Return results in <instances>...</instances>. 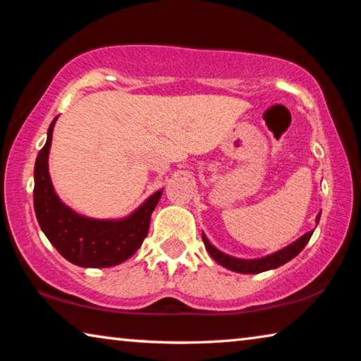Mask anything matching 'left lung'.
I'll return each mask as SVG.
<instances>
[{
  "mask_svg": "<svg viewBox=\"0 0 361 361\" xmlns=\"http://www.w3.org/2000/svg\"><path fill=\"white\" fill-rule=\"evenodd\" d=\"M320 221V213L317 215V223ZM314 231H309L307 234H304L301 239H298L296 242H293L291 245H288L283 250H280L277 253H272L266 256V258H259V259H239V258H232L229 255H224L216 250L215 247L212 245L209 242V239L202 234V240L205 243L207 252L210 253V256L219 264L231 269V271L240 272V274H259L269 271V269H276L279 266H283L285 262H288L290 259L295 258L298 253H301V250L307 245V242L312 237Z\"/></svg>",
  "mask_w": 361,
  "mask_h": 361,
  "instance_id": "obj_1",
  "label": "left lung"
}]
</instances>
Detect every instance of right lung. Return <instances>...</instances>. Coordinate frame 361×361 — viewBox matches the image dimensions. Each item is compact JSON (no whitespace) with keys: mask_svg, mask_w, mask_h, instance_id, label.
I'll return each instance as SVG.
<instances>
[{"mask_svg":"<svg viewBox=\"0 0 361 361\" xmlns=\"http://www.w3.org/2000/svg\"><path fill=\"white\" fill-rule=\"evenodd\" d=\"M57 118L47 130V142L35 164L33 202L38 223L49 242L65 259L81 267H111L129 259L148 235L151 213L162 191L152 194L138 210L126 219L108 221L78 215L54 191L47 169L49 148Z\"/></svg>","mask_w":361,"mask_h":361,"instance_id":"obj_1","label":"right lung"}]
</instances>
